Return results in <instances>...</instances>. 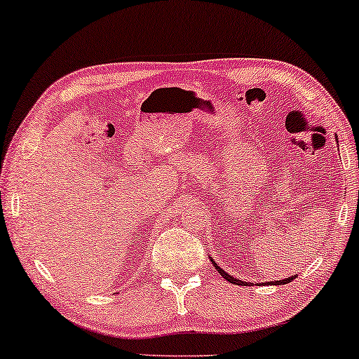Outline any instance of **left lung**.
Wrapping results in <instances>:
<instances>
[{
	"instance_id": "left-lung-1",
	"label": "left lung",
	"mask_w": 359,
	"mask_h": 359,
	"mask_svg": "<svg viewBox=\"0 0 359 359\" xmlns=\"http://www.w3.org/2000/svg\"><path fill=\"white\" fill-rule=\"evenodd\" d=\"M212 263H214V266H215V269H217V271H219L220 274H222V276H224L225 279H227V281H229V283L238 284V286H245V284H247V283H245V281H240V279H237V278H232V276H230V274H229V273H225V271H224V269H220V266H217V263H215V262H212ZM292 279H294V278H286V279H283V281H273V283H269V284H287L289 281H292Z\"/></svg>"
}]
</instances>
